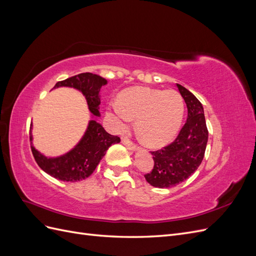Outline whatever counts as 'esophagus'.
I'll list each match as a JSON object with an SVG mask.
<instances>
[{"mask_svg": "<svg viewBox=\"0 0 256 256\" xmlns=\"http://www.w3.org/2000/svg\"><path fill=\"white\" fill-rule=\"evenodd\" d=\"M122 144L125 145L126 147H128L129 150H134L136 148V144L131 141V140H129V138H127V136H122Z\"/></svg>", "mask_w": 256, "mask_h": 256, "instance_id": "esophagus-1", "label": "esophagus"}]
</instances>
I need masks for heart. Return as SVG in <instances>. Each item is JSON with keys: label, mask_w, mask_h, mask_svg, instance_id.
I'll list each match as a JSON object with an SVG mask.
<instances>
[{"label": "heart", "mask_w": 256, "mask_h": 256, "mask_svg": "<svg viewBox=\"0 0 256 256\" xmlns=\"http://www.w3.org/2000/svg\"><path fill=\"white\" fill-rule=\"evenodd\" d=\"M184 111V100L178 92L136 86L124 92L120 102H110L108 114L118 130H124L131 118H136V129L142 142L160 147L178 132Z\"/></svg>", "instance_id": "obj_1"}]
</instances>
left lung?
Returning <instances> with one entry per match:
<instances>
[{
	"instance_id": "8db88e82",
	"label": "left lung",
	"mask_w": 256,
	"mask_h": 256,
	"mask_svg": "<svg viewBox=\"0 0 256 256\" xmlns=\"http://www.w3.org/2000/svg\"><path fill=\"white\" fill-rule=\"evenodd\" d=\"M188 109V116L175 140L164 148L152 152L154 168L144 175L157 188H170L187 180L202 162L208 140L203 106L187 88L177 84Z\"/></svg>"
}]
</instances>
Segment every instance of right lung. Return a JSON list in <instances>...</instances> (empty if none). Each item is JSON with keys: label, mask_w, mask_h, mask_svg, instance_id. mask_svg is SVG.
<instances>
[{"label": "right lung", "mask_w": 256, "mask_h": 256, "mask_svg": "<svg viewBox=\"0 0 256 256\" xmlns=\"http://www.w3.org/2000/svg\"><path fill=\"white\" fill-rule=\"evenodd\" d=\"M106 84V80L100 76L83 72L58 82L54 88L69 86L81 90L86 98L90 111L92 115L99 116L100 99L98 94L100 88ZM30 141H32V136H30ZM120 142V138L118 136L108 134L100 124L96 120H90L80 143L64 156L47 158L38 152L33 146H30V150L36 164L50 176L63 182H80L95 171L106 150L112 144Z\"/></svg>", "instance_id": "obj_1"}]
</instances>
